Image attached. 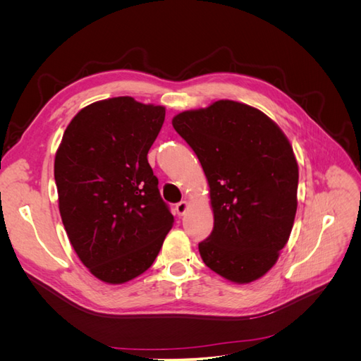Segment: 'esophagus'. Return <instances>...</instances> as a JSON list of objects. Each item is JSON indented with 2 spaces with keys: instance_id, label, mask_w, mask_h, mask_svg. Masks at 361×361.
<instances>
[{
  "instance_id": "obj_1",
  "label": "esophagus",
  "mask_w": 361,
  "mask_h": 361,
  "mask_svg": "<svg viewBox=\"0 0 361 361\" xmlns=\"http://www.w3.org/2000/svg\"><path fill=\"white\" fill-rule=\"evenodd\" d=\"M188 207H190L188 202H185V200H182V202H179V203L176 204V212H178L179 215H183L185 212H187V211H188Z\"/></svg>"
}]
</instances>
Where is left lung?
<instances>
[{"instance_id": "obj_1", "label": "left lung", "mask_w": 361, "mask_h": 361, "mask_svg": "<svg viewBox=\"0 0 361 361\" xmlns=\"http://www.w3.org/2000/svg\"><path fill=\"white\" fill-rule=\"evenodd\" d=\"M171 123L209 185L214 231L199 244L204 265L238 285L264 277L298 206V162L288 137L257 108L228 99L182 111Z\"/></svg>"}]
</instances>
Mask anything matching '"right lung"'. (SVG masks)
Returning <instances> with one entry per match:
<instances>
[{"instance_id": "right-lung-1", "label": "right lung", "mask_w": 361, "mask_h": 361, "mask_svg": "<svg viewBox=\"0 0 361 361\" xmlns=\"http://www.w3.org/2000/svg\"><path fill=\"white\" fill-rule=\"evenodd\" d=\"M164 118L162 105L130 96L97 101L76 113L56 152L63 226L84 267L108 285L147 271L173 227L147 162Z\"/></svg>"}]
</instances>
